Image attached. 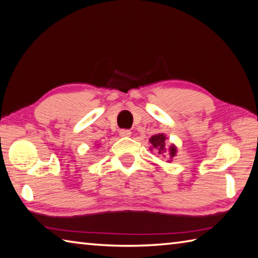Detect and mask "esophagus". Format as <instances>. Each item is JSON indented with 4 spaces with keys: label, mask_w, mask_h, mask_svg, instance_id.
Wrapping results in <instances>:
<instances>
[{
    "label": "esophagus",
    "mask_w": 258,
    "mask_h": 258,
    "mask_svg": "<svg viewBox=\"0 0 258 258\" xmlns=\"http://www.w3.org/2000/svg\"><path fill=\"white\" fill-rule=\"evenodd\" d=\"M131 134H132V132L128 130H120L119 131V137L120 138H128L131 137Z\"/></svg>",
    "instance_id": "obj_1"
}]
</instances>
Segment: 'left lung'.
<instances>
[{"mask_svg":"<svg viewBox=\"0 0 258 258\" xmlns=\"http://www.w3.org/2000/svg\"><path fill=\"white\" fill-rule=\"evenodd\" d=\"M166 140L167 137L163 133H159V134H154L150 138V143H151V147H150V150H157L158 154H161L162 157H168L169 160H167V162H170L171 159L174 158L177 154V147L175 144H170L169 148H166Z\"/></svg>","mask_w":258,"mask_h":258,"instance_id":"left-lung-1","label":"left lung"}]
</instances>
